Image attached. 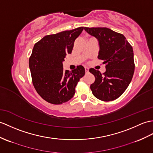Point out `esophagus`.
I'll list each match as a JSON object with an SVG mask.
<instances>
[{
    "mask_svg": "<svg viewBox=\"0 0 153 153\" xmlns=\"http://www.w3.org/2000/svg\"><path fill=\"white\" fill-rule=\"evenodd\" d=\"M85 72L86 73H88V71H89V69H88V68H87V67H85Z\"/></svg>",
    "mask_w": 153,
    "mask_h": 153,
    "instance_id": "34e87169",
    "label": "esophagus"
}]
</instances>
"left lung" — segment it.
<instances>
[{
  "instance_id": "8db88e82",
  "label": "left lung",
  "mask_w": 153,
  "mask_h": 153,
  "mask_svg": "<svg viewBox=\"0 0 153 153\" xmlns=\"http://www.w3.org/2000/svg\"><path fill=\"white\" fill-rule=\"evenodd\" d=\"M85 30L97 39L100 47L98 59L104 60L105 72L91 68L95 77L91 89L96 98L112 101L122 95L132 81L135 65L132 45L123 34L106 27H85Z\"/></svg>"
}]
</instances>
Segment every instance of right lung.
<instances>
[{
  "mask_svg": "<svg viewBox=\"0 0 153 153\" xmlns=\"http://www.w3.org/2000/svg\"><path fill=\"white\" fill-rule=\"evenodd\" d=\"M83 27L47 35L34 45L29 58V68L35 89L40 97L53 104L70 100L85 70L77 66L72 70H64L63 61L71 54L76 39Z\"/></svg>",
  "mask_w": 153,
  "mask_h": 153,
  "instance_id": "obj_1",
  "label": "right lung"
}]
</instances>
